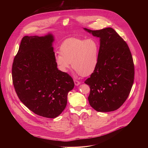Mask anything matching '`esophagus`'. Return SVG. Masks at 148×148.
<instances>
[{"mask_svg": "<svg viewBox=\"0 0 148 148\" xmlns=\"http://www.w3.org/2000/svg\"><path fill=\"white\" fill-rule=\"evenodd\" d=\"M74 84H75L76 86H77V85H79L80 84V83L79 81L76 80H74Z\"/></svg>", "mask_w": 148, "mask_h": 148, "instance_id": "esophagus-1", "label": "esophagus"}]
</instances>
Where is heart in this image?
<instances>
[{
	"instance_id": "obj_1",
	"label": "heart",
	"mask_w": 148,
	"mask_h": 148,
	"mask_svg": "<svg viewBox=\"0 0 148 148\" xmlns=\"http://www.w3.org/2000/svg\"><path fill=\"white\" fill-rule=\"evenodd\" d=\"M98 42L94 39L69 38L60 47V53L56 54L55 61L58 68L64 73L71 68L82 77L91 75L98 62Z\"/></svg>"
}]
</instances>
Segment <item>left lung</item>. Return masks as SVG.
I'll list each match as a JSON object with an SVG mask.
<instances>
[{
  "mask_svg": "<svg viewBox=\"0 0 148 148\" xmlns=\"http://www.w3.org/2000/svg\"><path fill=\"white\" fill-rule=\"evenodd\" d=\"M84 29L100 38L97 68L84 82L90 89L89 104L97 112L114 111L125 101L134 83V65L130 50L112 28Z\"/></svg>",
  "mask_w": 148,
  "mask_h": 148,
  "instance_id": "1",
  "label": "left lung"
}]
</instances>
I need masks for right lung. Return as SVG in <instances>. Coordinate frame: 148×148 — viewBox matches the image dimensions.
<instances>
[{
  "instance_id": "right-lung-1",
  "label": "right lung",
  "mask_w": 148,
  "mask_h": 148,
  "mask_svg": "<svg viewBox=\"0 0 148 148\" xmlns=\"http://www.w3.org/2000/svg\"><path fill=\"white\" fill-rule=\"evenodd\" d=\"M54 36H25L12 65V80L21 102L36 114L55 118L63 112L74 83L58 70L52 47Z\"/></svg>"
}]
</instances>
